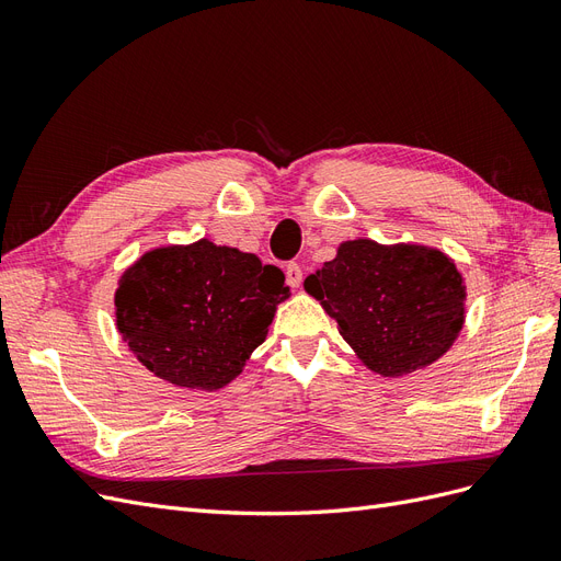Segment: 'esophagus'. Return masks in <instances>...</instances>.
<instances>
[{
    "instance_id": "1",
    "label": "esophagus",
    "mask_w": 561,
    "mask_h": 561,
    "mask_svg": "<svg viewBox=\"0 0 561 561\" xmlns=\"http://www.w3.org/2000/svg\"><path fill=\"white\" fill-rule=\"evenodd\" d=\"M285 280L290 287H299L301 285V266L297 262H290L285 266Z\"/></svg>"
}]
</instances>
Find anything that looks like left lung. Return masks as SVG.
I'll return each mask as SVG.
<instances>
[{"instance_id": "1", "label": "left lung", "mask_w": 561, "mask_h": 561, "mask_svg": "<svg viewBox=\"0 0 561 561\" xmlns=\"http://www.w3.org/2000/svg\"><path fill=\"white\" fill-rule=\"evenodd\" d=\"M355 355L377 375L435 363L463 328L466 285L445 252L358 239L304 280Z\"/></svg>"}]
</instances>
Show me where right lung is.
<instances>
[{
  "label": "right lung",
  "instance_id": "obj_1",
  "mask_svg": "<svg viewBox=\"0 0 561 561\" xmlns=\"http://www.w3.org/2000/svg\"><path fill=\"white\" fill-rule=\"evenodd\" d=\"M287 297L278 266L201 239L157 248L126 268L114 297L116 328L157 377L217 390L241 375Z\"/></svg>",
  "mask_w": 561,
  "mask_h": 561
}]
</instances>
